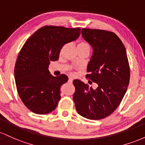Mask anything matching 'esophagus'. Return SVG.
<instances>
[{
	"mask_svg": "<svg viewBox=\"0 0 145 145\" xmlns=\"http://www.w3.org/2000/svg\"><path fill=\"white\" fill-rule=\"evenodd\" d=\"M69 82H71V83H72V82H73V79L72 78H69Z\"/></svg>",
	"mask_w": 145,
	"mask_h": 145,
	"instance_id": "1",
	"label": "esophagus"
}]
</instances>
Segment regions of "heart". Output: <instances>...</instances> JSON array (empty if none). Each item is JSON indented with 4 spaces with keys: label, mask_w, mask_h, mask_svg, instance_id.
<instances>
[{
    "label": "heart",
    "mask_w": 145,
    "mask_h": 145,
    "mask_svg": "<svg viewBox=\"0 0 145 145\" xmlns=\"http://www.w3.org/2000/svg\"><path fill=\"white\" fill-rule=\"evenodd\" d=\"M78 47H86L89 48V44L86 42H80L79 44H78Z\"/></svg>",
    "instance_id": "heart-1"
}]
</instances>
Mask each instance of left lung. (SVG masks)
<instances>
[{"instance_id": "obj_1", "label": "left lung", "mask_w": 145, "mask_h": 145, "mask_svg": "<svg viewBox=\"0 0 145 145\" xmlns=\"http://www.w3.org/2000/svg\"><path fill=\"white\" fill-rule=\"evenodd\" d=\"M81 33L93 49L86 77L97 87L94 89L80 80H74L76 91L73 99L80 115L99 120L115 110L127 91L130 74L127 52L114 33L82 29Z\"/></svg>"}]
</instances>
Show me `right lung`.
Masks as SVG:
<instances>
[{"label":"right lung","instance_id":"add662e5","mask_svg":"<svg viewBox=\"0 0 145 145\" xmlns=\"http://www.w3.org/2000/svg\"><path fill=\"white\" fill-rule=\"evenodd\" d=\"M80 29L48 26L32 35L22 48L14 69L18 93L26 108L38 114L52 112L61 99V86L68 77L52 76L51 61L59 60L64 45L76 40Z\"/></svg>","mask_w":145,"mask_h":145}]
</instances>
